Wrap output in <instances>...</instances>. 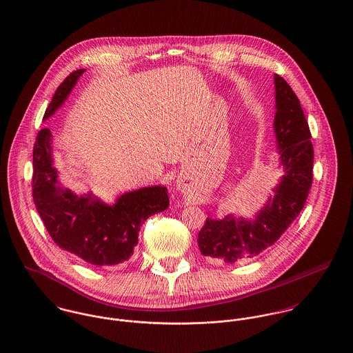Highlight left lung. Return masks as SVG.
Masks as SVG:
<instances>
[{
    "mask_svg": "<svg viewBox=\"0 0 353 353\" xmlns=\"http://www.w3.org/2000/svg\"><path fill=\"white\" fill-rule=\"evenodd\" d=\"M277 150L285 174L274 189L273 200L258 212L255 220L206 219L197 243L205 256L225 263L254 258L272 246L299 216L312 183L314 150L301 101L290 84L274 74Z\"/></svg>",
    "mask_w": 353,
    "mask_h": 353,
    "instance_id": "obj_1",
    "label": "left lung"
}]
</instances>
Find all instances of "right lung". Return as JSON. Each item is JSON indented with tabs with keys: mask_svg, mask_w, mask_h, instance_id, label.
<instances>
[{
	"mask_svg": "<svg viewBox=\"0 0 353 353\" xmlns=\"http://www.w3.org/2000/svg\"><path fill=\"white\" fill-rule=\"evenodd\" d=\"M85 69L72 72L57 88L45 112L48 119L68 98ZM50 129L38 132L34 145L32 197L37 210L58 248L94 266H112L128 261L139 243L140 225L167 209V188L152 186L129 192L114 205L88 196L77 197L57 186L52 167Z\"/></svg>",
	"mask_w": 353,
	"mask_h": 353,
	"instance_id": "obj_1",
	"label": "right lung"
}]
</instances>
